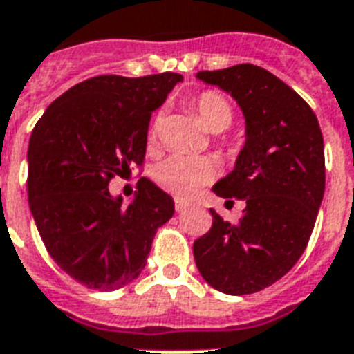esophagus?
I'll use <instances>...</instances> for the list:
<instances>
[{
  "mask_svg": "<svg viewBox=\"0 0 354 354\" xmlns=\"http://www.w3.org/2000/svg\"><path fill=\"white\" fill-rule=\"evenodd\" d=\"M187 206H189L187 202H183V201H174V209H176L178 213L183 212V209H185V207H187Z\"/></svg>",
  "mask_w": 354,
  "mask_h": 354,
  "instance_id": "1",
  "label": "esophagus"
}]
</instances>
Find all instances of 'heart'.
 I'll return each instance as SVG.
<instances>
[{
    "instance_id": "heart-1",
    "label": "heart",
    "mask_w": 354,
    "mask_h": 354,
    "mask_svg": "<svg viewBox=\"0 0 354 354\" xmlns=\"http://www.w3.org/2000/svg\"><path fill=\"white\" fill-rule=\"evenodd\" d=\"M193 111L198 115L202 126L212 131L221 133L234 122V107L225 94L217 91H202L191 100ZM159 117L153 118L150 128V141H153L159 133ZM217 176V167L207 158H187V156H171L156 165L152 172L153 182L159 187L178 196L185 198L196 193L202 185L213 182Z\"/></svg>"
}]
</instances>
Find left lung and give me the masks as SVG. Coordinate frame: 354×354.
I'll use <instances>...</instances> for the list:
<instances>
[{
	"label": "left lung",
	"instance_id": "left-lung-1",
	"mask_svg": "<svg viewBox=\"0 0 354 354\" xmlns=\"http://www.w3.org/2000/svg\"><path fill=\"white\" fill-rule=\"evenodd\" d=\"M196 77L230 93L245 115V147L213 193L247 207L236 225L209 209L212 228L193 243L195 263L215 290L249 295L282 279L308 245L325 193L323 135L312 107L261 66Z\"/></svg>",
	"mask_w": 354,
	"mask_h": 354
}]
</instances>
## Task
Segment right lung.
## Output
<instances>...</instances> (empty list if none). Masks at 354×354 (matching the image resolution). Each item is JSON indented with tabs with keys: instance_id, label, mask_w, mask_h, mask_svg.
<instances>
[{
	"instance_id": "add662e5",
	"label": "right lung",
	"mask_w": 354,
	"mask_h": 354,
	"mask_svg": "<svg viewBox=\"0 0 354 354\" xmlns=\"http://www.w3.org/2000/svg\"><path fill=\"white\" fill-rule=\"evenodd\" d=\"M183 77L96 75L51 102L27 150V196L46 250L80 284L113 291L147 266L174 202L148 178L133 202L113 198L109 182L142 167L153 109Z\"/></svg>"
}]
</instances>
